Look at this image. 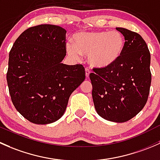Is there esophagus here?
Masks as SVG:
<instances>
[{"label":"esophagus","instance_id":"34e87169","mask_svg":"<svg viewBox=\"0 0 160 160\" xmlns=\"http://www.w3.org/2000/svg\"><path fill=\"white\" fill-rule=\"evenodd\" d=\"M89 75H90L89 69H88V68H85V76H86L87 78H88V77L89 76Z\"/></svg>","mask_w":160,"mask_h":160}]
</instances>
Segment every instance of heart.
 <instances>
[{
    "label": "heart",
    "mask_w": 160,
    "mask_h": 160,
    "mask_svg": "<svg viewBox=\"0 0 160 160\" xmlns=\"http://www.w3.org/2000/svg\"><path fill=\"white\" fill-rule=\"evenodd\" d=\"M74 45L65 44L70 57L78 60L88 55L92 67L98 69L110 68L121 58L125 48V38L118 31H82L73 36Z\"/></svg>",
    "instance_id": "heart-1"
}]
</instances>
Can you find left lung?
I'll list each match as a JSON object with an SVG mask.
<instances>
[{
  "mask_svg": "<svg viewBox=\"0 0 160 160\" xmlns=\"http://www.w3.org/2000/svg\"><path fill=\"white\" fill-rule=\"evenodd\" d=\"M125 38L121 58L110 68H95L89 78L97 113L115 122L136 116L147 102L151 85L150 53L141 35L116 28Z\"/></svg>",
  "mask_w": 160,
  "mask_h": 160,
  "instance_id": "1",
  "label": "left lung"
}]
</instances>
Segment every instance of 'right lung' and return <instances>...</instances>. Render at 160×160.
<instances>
[{
    "instance_id": "1",
    "label": "right lung",
    "mask_w": 160,
    "mask_h": 160,
    "mask_svg": "<svg viewBox=\"0 0 160 160\" xmlns=\"http://www.w3.org/2000/svg\"><path fill=\"white\" fill-rule=\"evenodd\" d=\"M66 31L52 24L24 31L9 53L7 73L11 101L31 122H55L65 113L69 97L85 80L82 65L62 63Z\"/></svg>"
}]
</instances>
